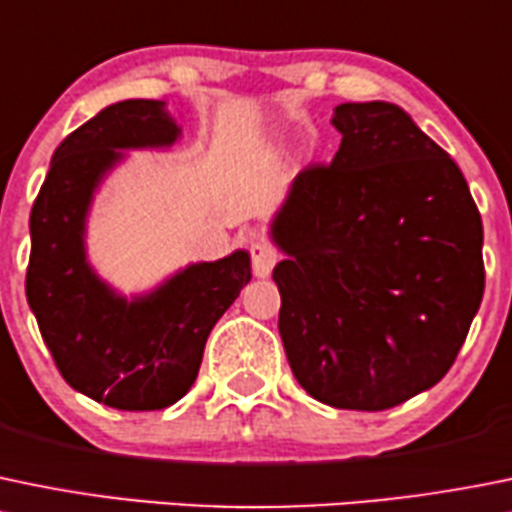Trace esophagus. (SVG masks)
I'll use <instances>...</instances> for the list:
<instances>
[{"mask_svg":"<svg viewBox=\"0 0 512 512\" xmlns=\"http://www.w3.org/2000/svg\"><path fill=\"white\" fill-rule=\"evenodd\" d=\"M250 257H252V272H255V277H267L272 272V267H275V250H272L267 242H252L250 245Z\"/></svg>","mask_w":512,"mask_h":512,"instance_id":"1","label":"esophagus"}]
</instances>
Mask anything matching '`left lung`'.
<instances>
[{"label":"left lung","instance_id":"left-lung-1","mask_svg":"<svg viewBox=\"0 0 512 512\" xmlns=\"http://www.w3.org/2000/svg\"><path fill=\"white\" fill-rule=\"evenodd\" d=\"M330 165L292 180L270 237L280 337L307 395L388 410L430 390L483 300V222L460 167L393 102H345Z\"/></svg>","mask_w":512,"mask_h":512}]
</instances>
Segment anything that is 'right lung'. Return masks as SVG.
<instances>
[{"label": "right lung", "instance_id": "right-lung-1", "mask_svg": "<svg viewBox=\"0 0 512 512\" xmlns=\"http://www.w3.org/2000/svg\"><path fill=\"white\" fill-rule=\"evenodd\" d=\"M182 137L160 99H124L54 150L29 217L27 302L64 380L117 410L175 405L200 372L215 322L252 280L250 252L192 262L142 295L124 297L87 257V217L127 150H165Z\"/></svg>", "mask_w": 512, "mask_h": 512}]
</instances>
